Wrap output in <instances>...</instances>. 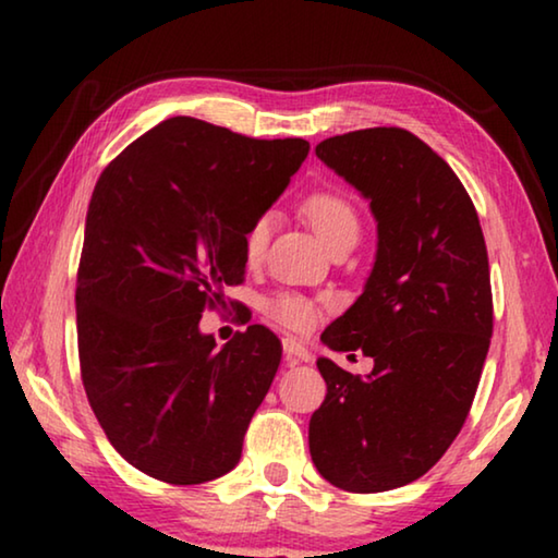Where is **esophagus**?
I'll return each instance as SVG.
<instances>
[{
  "instance_id": "34e87169",
  "label": "esophagus",
  "mask_w": 558,
  "mask_h": 558,
  "mask_svg": "<svg viewBox=\"0 0 558 558\" xmlns=\"http://www.w3.org/2000/svg\"><path fill=\"white\" fill-rule=\"evenodd\" d=\"M282 352H286L290 359H300V362H310V352L307 347L300 342L295 337H282Z\"/></svg>"
}]
</instances>
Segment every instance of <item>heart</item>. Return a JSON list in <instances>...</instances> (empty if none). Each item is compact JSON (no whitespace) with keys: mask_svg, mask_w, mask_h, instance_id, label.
<instances>
[{"mask_svg":"<svg viewBox=\"0 0 558 558\" xmlns=\"http://www.w3.org/2000/svg\"><path fill=\"white\" fill-rule=\"evenodd\" d=\"M302 214L313 226L317 239L323 241L327 248L337 241L347 239V235H359V216L354 206L349 204L342 194L337 192H315L310 194L305 204H302ZM272 231V214H260L253 219V223L245 229L243 235V253L245 260H258L266 251L268 239ZM266 313L276 319V323L286 325L290 329H305L313 325L315 307L313 302L295 292H278L266 302Z\"/></svg>","mask_w":558,"mask_h":558,"instance_id":"1","label":"heart"}]
</instances>
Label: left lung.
I'll use <instances>...</instances> for the list:
<instances>
[{"label": "left lung", "instance_id": "1", "mask_svg": "<svg viewBox=\"0 0 558 558\" xmlns=\"http://www.w3.org/2000/svg\"><path fill=\"white\" fill-rule=\"evenodd\" d=\"M315 153L369 202L379 241L364 292L323 332L374 369L317 359L327 396L310 456L339 489L386 493L426 475L470 413L493 337L485 235L456 172L409 130L347 132Z\"/></svg>", "mask_w": 558, "mask_h": 558}]
</instances>
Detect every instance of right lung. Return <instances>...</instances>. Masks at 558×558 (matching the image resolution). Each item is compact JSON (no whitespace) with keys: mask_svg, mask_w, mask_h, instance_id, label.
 I'll return each mask as SVG.
<instances>
[{"mask_svg":"<svg viewBox=\"0 0 558 558\" xmlns=\"http://www.w3.org/2000/svg\"><path fill=\"white\" fill-rule=\"evenodd\" d=\"M307 153L300 137L169 118L93 189L75 282L81 376L112 448L149 477L199 485L239 465L282 347L251 325L219 349L199 319L243 282L245 229Z\"/></svg>","mask_w":558,"mask_h":558,"instance_id":"1","label":"right lung"}]
</instances>
